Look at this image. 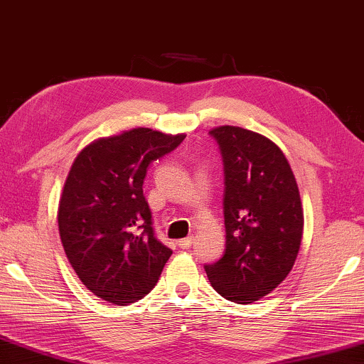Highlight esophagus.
<instances>
[{"label": "esophagus", "instance_id": "obj_1", "mask_svg": "<svg viewBox=\"0 0 364 364\" xmlns=\"http://www.w3.org/2000/svg\"><path fill=\"white\" fill-rule=\"evenodd\" d=\"M192 243H193V237L190 235V237L182 238V240H178V247L183 248V250H187V248L192 247Z\"/></svg>", "mask_w": 364, "mask_h": 364}]
</instances>
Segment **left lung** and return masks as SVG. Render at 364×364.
I'll return each instance as SVG.
<instances>
[{
	"label": "left lung",
	"mask_w": 364,
	"mask_h": 364,
	"mask_svg": "<svg viewBox=\"0 0 364 364\" xmlns=\"http://www.w3.org/2000/svg\"><path fill=\"white\" fill-rule=\"evenodd\" d=\"M224 163L225 252L205 271L213 289L248 305L281 284L294 267L303 235L299 186L276 143L252 130H210Z\"/></svg>",
	"instance_id": "8db88e82"
}]
</instances>
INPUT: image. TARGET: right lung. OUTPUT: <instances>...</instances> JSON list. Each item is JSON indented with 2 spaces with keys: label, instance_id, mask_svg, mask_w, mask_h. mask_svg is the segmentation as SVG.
I'll list each match as a JSON object with an SVG mask.
<instances>
[{
  "label": "right lung",
  "instance_id": "add662e5",
  "mask_svg": "<svg viewBox=\"0 0 364 364\" xmlns=\"http://www.w3.org/2000/svg\"><path fill=\"white\" fill-rule=\"evenodd\" d=\"M183 139L139 127L95 140L74 159L59 200V235L70 266L98 299L124 306L156 285L172 250L154 237L143 178Z\"/></svg>",
  "mask_w": 364,
  "mask_h": 364
}]
</instances>
